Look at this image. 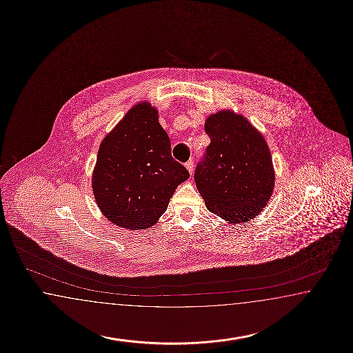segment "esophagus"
<instances>
[{
	"mask_svg": "<svg viewBox=\"0 0 353 353\" xmlns=\"http://www.w3.org/2000/svg\"><path fill=\"white\" fill-rule=\"evenodd\" d=\"M185 167L188 168V171L190 172V174H192V172H194V162H192L191 159L185 163Z\"/></svg>",
	"mask_w": 353,
	"mask_h": 353,
	"instance_id": "1",
	"label": "esophagus"
}]
</instances>
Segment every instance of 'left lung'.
I'll use <instances>...</instances> for the list:
<instances>
[{
  "instance_id": "1",
  "label": "left lung",
  "mask_w": 353,
  "mask_h": 353,
  "mask_svg": "<svg viewBox=\"0 0 353 353\" xmlns=\"http://www.w3.org/2000/svg\"><path fill=\"white\" fill-rule=\"evenodd\" d=\"M210 137L196 165V188L209 212L245 223L263 210L274 188L272 158L263 135L247 119L223 110L206 119Z\"/></svg>"
}]
</instances>
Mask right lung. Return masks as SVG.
<instances>
[{"mask_svg":"<svg viewBox=\"0 0 353 353\" xmlns=\"http://www.w3.org/2000/svg\"><path fill=\"white\" fill-rule=\"evenodd\" d=\"M188 177L172 158L157 109L144 101L134 105L101 141L92 190L111 223L139 230L157 223L174 190Z\"/></svg>","mask_w":353,"mask_h":353,"instance_id":"add662e5","label":"right lung"}]
</instances>
